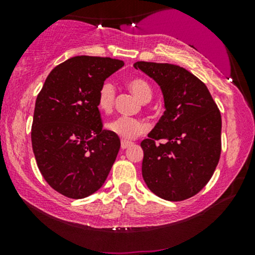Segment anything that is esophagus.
<instances>
[{
	"instance_id": "34e87169",
	"label": "esophagus",
	"mask_w": 255,
	"mask_h": 255,
	"mask_svg": "<svg viewBox=\"0 0 255 255\" xmlns=\"http://www.w3.org/2000/svg\"><path fill=\"white\" fill-rule=\"evenodd\" d=\"M131 145H132V142L127 141V140H122V142H121V147H122V149L128 148V146H131Z\"/></svg>"
}]
</instances>
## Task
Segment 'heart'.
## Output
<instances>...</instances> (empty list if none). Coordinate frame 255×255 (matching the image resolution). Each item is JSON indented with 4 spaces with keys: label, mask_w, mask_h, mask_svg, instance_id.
<instances>
[{
    "label": "heart",
    "mask_w": 255,
    "mask_h": 255,
    "mask_svg": "<svg viewBox=\"0 0 255 255\" xmlns=\"http://www.w3.org/2000/svg\"><path fill=\"white\" fill-rule=\"evenodd\" d=\"M128 88L141 102H148L152 99V89L147 82L141 78H130L127 81ZM116 97V89L110 81L103 82L97 92V107L103 113L109 114L113 110ZM107 130L118 135L123 140H132L138 135L144 134L148 130V125L137 118L117 117L107 124Z\"/></svg>",
    "instance_id": "heart-1"
}]
</instances>
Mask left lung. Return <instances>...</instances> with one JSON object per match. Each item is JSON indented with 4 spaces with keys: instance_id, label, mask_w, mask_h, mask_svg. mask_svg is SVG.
<instances>
[{
    "instance_id": "1",
    "label": "left lung",
    "mask_w": 255,
    "mask_h": 255,
    "mask_svg": "<svg viewBox=\"0 0 255 255\" xmlns=\"http://www.w3.org/2000/svg\"><path fill=\"white\" fill-rule=\"evenodd\" d=\"M162 90L165 113L148 138L141 172L156 196L183 201L203 189L211 179L222 151V117L207 86L186 68L172 64L138 61ZM159 140L165 143L156 144Z\"/></svg>"
}]
</instances>
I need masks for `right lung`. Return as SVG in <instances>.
Segmentation results:
<instances>
[{"label":"right lung","instance_id":"1","mask_svg":"<svg viewBox=\"0 0 255 255\" xmlns=\"http://www.w3.org/2000/svg\"><path fill=\"white\" fill-rule=\"evenodd\" d=\"M124 66L118 59L78 55L55 66L34 107L31 141L45 181L66 197L80 200L99 190L121 147L103 130L97 92Z\"/></svg>","mask_w":255,"mask_h":255}]
</instances>
